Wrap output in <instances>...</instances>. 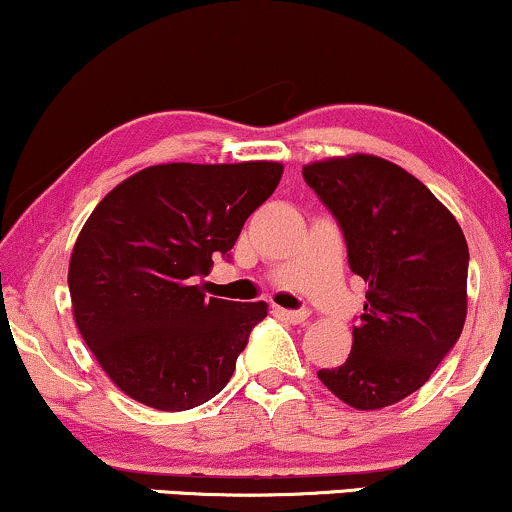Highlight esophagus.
Instances as JSON below:
<instances>
[{"label": "esophagus", "instance_id": "1", "mask_svg": "<svg viewBox=\"0 0 512 512\" xmlns=\"http://www.w3.org/2000/svg\"><path fill=\"white\" fill-rule=\"evenodd\" d=\"M274 312L293 324H305L307 317H310V310H307V307H300V310H283V307H276Z\"/></svg>", "mask_w": 512, "mask_h": 512}]
</instances>
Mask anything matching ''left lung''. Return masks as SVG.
<instances>
[{
	"label": "left lung",
	"instance_id": "obj_1",
	"mask_svg": "<svg viewBox=\"0 0 512 512\" xmlns=\"http://www.w3.org/2000/svg\"><path fill=\"white\" fill-rule=\"evenodd\" d=\"M303 178L341 226L350 272L367 283L348 360L317 377L357 410L386 408L424 386L458 343L467 240L432 190L381 157L307 164Z\"/></svg>",
	"mask_w": 512,
	"mask_h": 512
}]
</instances>
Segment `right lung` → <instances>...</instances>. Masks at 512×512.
<instances>
[{
  "instance_id": "obj_1",
  "label": "right lung",
  "mask_w": 512,
  "mask_h": 512,
  "mask_svg": "<svg viewBox=\"0 0 512 512\" xmlns=\"http://www.w3.org/2000/svg\"><path fill=\"white\" fill-rule=\"evenodd\" d=\"M283 166L157 164L109 193L73 245L78 331L107 377L138 403L178 412L229 384L264 303L207 298L195 281L229 260Z\"/></svg>"
}]
</instances>
